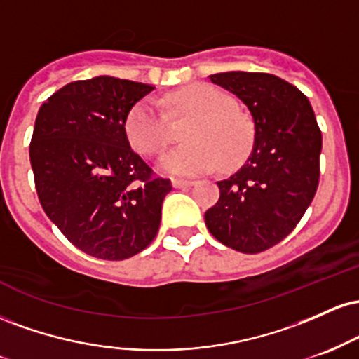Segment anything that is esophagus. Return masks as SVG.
<instances>
[{
    "label": "esophagus",
    "mask_w": 359,
    "mask_h": 359,
    "mask_svg": "<svg viewBox=\"0 0 359 359\" xmlns=\"http://www.w3.org/2000/svg\"><path fill=\"white\" fill-rule=\"evenodd\" d=\"M172 185H174L175 189H187L194 185V180H182V179H175L172 180Z\"/></svg>",
    "instance_id": "1"
}]
</instances>
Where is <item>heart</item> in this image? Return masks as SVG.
<instances>
[{"label":"heart","mask_w":359,"mask_h":359,"mask_svg":"<svg viewBox=\"0 0 359 359\" xmlns=\"http://www.w3.org/2000/svg\"><path fill=\"white\" fill-rule=\"evenodd\" d=\"M170 100L196 119L189 126L187 145L160 158V170L170 175L192 177L217 165H241L253 147V126L234 109V101L209 84H194L175 90ZM125 131L130 145L143 155H155L167 145V121L158 104L147 97L128 113Z\"/></svg>","instance_id":"1"}]
</instances>
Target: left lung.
<instances>
[{"label":"left lung","mask_w":359,"mask_h":359,"mask_svg":"<svg viewBox=\"0 0 359 359\" xmlns=\"http://www.w3.org/2000/svg\"><path fill=\"white\" fill-rule=\"evenodd\" d=\"M211 81L248 108L255 142L245 165L217 182L219 201L205 211V226L222 245L259 253L288 236L314 199L323 135L311 102L290 82L243 71Z\"/></svg>","instance_id":"obj_1"}]
</instances>
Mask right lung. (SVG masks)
<instances>
[{"instance_id": "add662e5", "label": "right lung", "mask_w": 359, "mask_h": 359, "mask_svg": "<svg viewBox=\"0 0 359 359\" xmlns=\"http://www.w3.org/2000/svg\"><path fill=\"white\" fill-rule=\"evenodd\" d=\"M155 88L97 76L69 82L40 106L30 143L45 214L74 246L125 259L156 236L170 180L155 179L131 150L125 121Z\"/></svg>"}]
</instances>
